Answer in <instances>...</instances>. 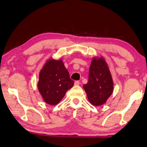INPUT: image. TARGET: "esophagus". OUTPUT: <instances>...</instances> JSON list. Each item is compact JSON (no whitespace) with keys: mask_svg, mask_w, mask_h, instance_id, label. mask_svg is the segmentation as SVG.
Masks as SVG:
<instances>
[{"mask_svg":"<svg viewBox=\"0 0 147 147\" xmlns=\"http://www.w3.org/2000/svg\"><path fill=\"white\" fill-rule=\"evenodd\" d=\"M74 85L79 86L80 85V82L79 81H75V82H74Z\"/></svg>","mask_w":147,"mask_h":147,"instance_id":"esophagus-1","label":"esophagus"}]
</instances>
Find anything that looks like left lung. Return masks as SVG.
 Returning a JSON list of instances; mask_svg holds the SVG:
<instances>
[{
    "label": "left lung",
    "instance_id": "1",
    "mask_svg": "<svg viewBox=\"0 0 147 147\" xmlns=\"http://www.w3.org/2000/svg\"><path fill=\"white\" fill-rule=\"evenodd\" d=\"M83 88L90 103L99 106L106 103L113 91L112 76L103 57H94L89 72V80Z\"/></svg>",
    "mask_w": 147,
    "mask_h": 147
}]
</instances>
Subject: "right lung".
I'll return each mask as SVG.
<instances>
[{
  "instance_id": "right-lung-1",
  "label": "right lung",
  "mask_w": 147,
  "mask_h": 147,
  "mask_svg": "<svg viewBox=\"0 0 147 147\" xmlns=\"http://www.w3.org/2000/svg\"><path fill=\"white\" fill-rule=\"evenodd\" d=\"M74 85L61 59H49L39 72L38 88L43 100L56 105Z\"/></svg>"
}]
</instances>
